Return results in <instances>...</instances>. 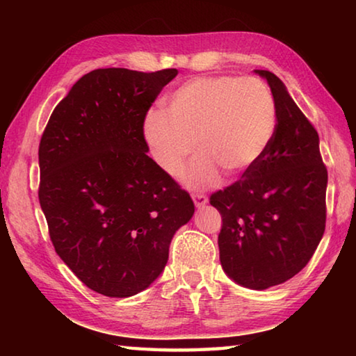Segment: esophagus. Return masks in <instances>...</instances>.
<instances>
[{"mask_svg": "<svg viewBox=\"0 0 356 356\" xmlns=\"http://www.w3.org/2000/svg\"><path fill=\"white\" fill-rule=\"evenodd\" d=\"M191 197H193V201H195V206L197 209H201V207L206 206L207 201H209L207 196L206 195H201V193H193Z\"/></svg>", "mask_w": 356, "mask_h": 356, "instance_id": "34e87169", "label": "esophagus"}]
</instances>
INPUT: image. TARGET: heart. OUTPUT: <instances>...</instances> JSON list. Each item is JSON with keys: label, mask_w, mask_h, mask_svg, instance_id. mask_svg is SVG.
<instances>
[{"label": "heart", "mask_w": 356, "mask_h": 356, "mask_svg": "<svg viewBox=\"0 0 356 356\" xmlns=\"http://www.w3.org/2000/svg\"><path fill=\"white\" fill-rule=\"evenodd\" d=\"M276 127V106L267 84L254 76H197L149 113L144 136L159 166L177 174L201 154L186 174L191 185L212 184L248 172L268 149Z\"/></svg>", "instance_id": "heart-1"}]
</instances>
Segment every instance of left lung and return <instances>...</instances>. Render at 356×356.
Instances as JSON below:
<instances>
[{
    "label": "left lung",
    "instance_id": "left-lung-1",
    "mask_svg": "<svg viewBox=\"0 0 356 356\" xmlns=\"http://www.w3.org/2000/svg\"><path fill=\"white\" fill-rule=\"evenodd\" d=\"M272 89L276 127L262 159L210 196L221 213V267L237 284L264 291L301 272L321 243L328 172L316 129L278 76L254 70Z\"/></svg>",
    "mask_w": 356,
    "mask_h": 356
}]
</instances>
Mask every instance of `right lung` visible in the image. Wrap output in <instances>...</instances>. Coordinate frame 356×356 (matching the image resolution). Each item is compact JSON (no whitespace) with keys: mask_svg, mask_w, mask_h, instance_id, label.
I'll return each mask as SVG.
<instances>
[{"mask_svg":"<svg viewBox=\"0 0 356 356\" xmlns=\"http://www.w3.org/2000/svg\"><path fill=\"white\" fill-rule=\"evenodd\" d=\"M176 69H97L53 110L39 144V202L58 256L83 284L125 298L163 272L195 213L147 155L144 119Z\"/></svg>","mask_w":356,"mask_h":356,"instance_id":"1","label":"right lung"}]
</instances>
